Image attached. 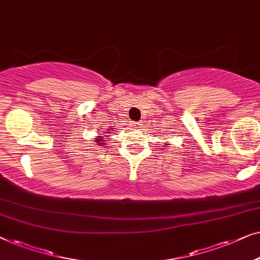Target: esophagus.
<instances>
[{"label": "esophagus", "instance_id": "1", "mask_svg": "<svg viewBox=\"0 0 260 260\" xmlns=\"http://www.w3.org/2000/svg\"><path fill=\"white\" fill-rule=\"evenodd\" d=\"M132 126H133L134 128H140V125H139V123H132Z\"/></svg>", "mask_w": 260, "mask_h": 260}]
</instances>
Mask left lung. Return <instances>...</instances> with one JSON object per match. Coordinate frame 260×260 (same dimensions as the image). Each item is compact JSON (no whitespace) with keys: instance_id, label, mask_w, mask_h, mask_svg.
<instances>
[{"instance_id":"8db88e82","label":"left lung","mask_w":260,"mask_h":260,"mask_svg":"<svg viewBox=\"0 0 260 260\" xmlns=\"http://www.w3.org/2000/svg\"><path fill=\"white\" fill-rule=\"evenodd\" d=\"M166 145H168V144H166ZM166 145H165V146H166Z\"/></svg>"}]
</instances>
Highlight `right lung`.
<instances>
[{"label": "right lung", "instance_id": "obj_1", "mask_svg": "<svg viewBox=\"0 0 260 260\" xmlns=\"http://www.w3.org/2000/svg\"><path fill=\"white\" fill-rule=\"evenodd\" d=\"M105 133H113V129L109 128L108 131H106ZM109 137H111V135H106V138H109ZM94 141H95V144H98V145H100V146H102V145L105 144V140H104V138H102V137L95 138Z\"/></svg>", "mask_w": 260, "mask_h": 260}]
</instances>
